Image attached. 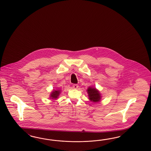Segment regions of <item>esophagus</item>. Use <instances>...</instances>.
<instances>
[{
    "instance_id": "1",
    "label": "esophagus",
    "mask_w": 151,
    "mask_h": 151,
    "mask_svg": "<svg viewBox=\"0 0 151 151\" xmlns=\"http://www.w3.org/2000/svg\"><path fill=\"white\" fill-rule=\"evenodd\" d=\"M78 84H73V88H75V89L78 88Z\"/></svg>"
}]
</instances>
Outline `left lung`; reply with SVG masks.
Here are the masks:
<instances>
[{
    "label": "left lung",
    "mask_w": 151,
    "mask_h": 151,
    "mask_svg": "<svg viewBox=\"0 0 151 151\" xmlns=\"http://www.w3.org/2000/svg\"><path fill=\"white\" fill-rule=\"evenodd\" d=\"M87 93L88 94L89 99L92 102H96L100 100V94L95 88L88 87L87 89Z\"/></svg>",
    "instance_id": "obj_1"
}]
</instances>
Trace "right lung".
Instances as JSON below:
<instances>
[{
    "label": "right lung",
    "instance_id": "right-lung-1",
    "mask_svg": "<svg viewBox=\"0 0 151 151\" xmlns=\"http://www.w3.org/2000/svg\"><path fill=\"white\" fill-rule=\"evenodd\" d=\"M60 94V91L59 90H56V91H54L52 92V93H51V97L52 98V99H56V98H58V96Z\"/></svg>",
    "mask_w": 151,
    "mask_h": 151
}]
</instances>
